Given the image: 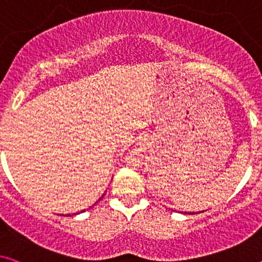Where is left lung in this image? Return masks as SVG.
<instances>
[{"mask_svg": "<svg viewBox=\"0 0 262 262\" xmlns=\"http://www.w3.org/2000/svg\"><path fill=\"white\" fill-rule=\"evenodd\" d=\"M189 214H195V213H189ZM198 214V213H196Z\"/></svg>", "mask_w": 262, "mask_h": 262, "instance_id": "left-lung-1", "label": "left lung"}]
</instances>
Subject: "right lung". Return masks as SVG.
<instances>
[{"label":"right lung","mask_w":262,"mask_h":262,"mask_svg":"<svg viewBox=\"0 0 262 262\" xmlns=\"http://www.w3.org/2000/svg\"><path fill=\"white\" fill-rule=\"evenodd\" d=\"M102 198H103V195H102V196H101V198H100V199H99V200H101V199H102Z\"/></svg>","instance_id":"add662e5"}]
</instances>
